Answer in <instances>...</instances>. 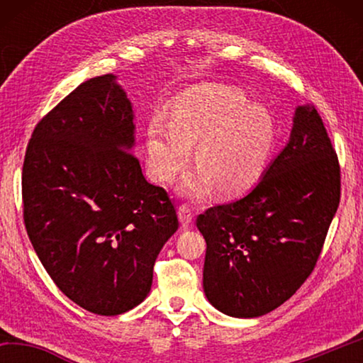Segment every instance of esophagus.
I'll use <instances>...</instances> for the list:
<instances>
[{"label": "esophagus", "mask_w": 363, "mask_h": 363, "mask_svg": "<svg viewBox=\"0 0 363 363\" xmlns=\"http://www.w3.org/2000/svg\"><path fill=\"white\" fill-rule=\"evenodd\" d=\"M179 220H181V224H182V227H189V225H192V223H194V211H192V208H190L189 205H181L179 206Z\"/></svg>", "instance_id": "1"}]
</instances>
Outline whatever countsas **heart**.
Returning <instances> with one entry per match:
<instances>
[{
    "label": "heart",
    "instance_id": "obj_1",
    "mask_svg": "<svg viewBox=\"0 0 363 363\" xmlns=\"http://www.w3.org/2000/svg\"><path fill=\"white\" fill-rule=\"evenodd\" d=\"M277 138V123L267 108L251 106L229 86H208L176 102L168 121L152 118L145 140L147 167L153 181L169 184L195 147L196 168L184 177L182 194L201 199L214 186L220 195H237L266 173Z\"/></svg>",
    "mask_w": 363,
    "mask_h": 363
}]
</instances>
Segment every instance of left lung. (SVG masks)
I'll return each mask as SVG.
<instances>
[{
  "label": "left lung",
  "instance_id": "8db88e82",
  "mask_svg": "<svg viewBox=\"0 0 363 363\" xmlns=\"http://www.w3.org/2000/svg\"><path fill=\"white\" fill-rule=\"evenodd\" d=\"M341 199V169L320 115L296 108L291 136L257 186L196 218L203 290L218 311L253 318L290 299L314 270Z\"/></svg>",
  "mask_w": 363,
  "mask_h": 363
}]
</instances>
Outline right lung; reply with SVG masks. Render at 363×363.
<instances>
[{
	"label": "right lung",
	"mask_w": 363,
	"mask_h": 363,
	"mask_svg": "<svg viewBox=\"0 0 363 363\" xmlns=\"http://www.w3.org/2000/svg\"><path fill=\"white\" fill-rule=\"evenodd\" d=\"M133 118L113 75L91 78L38 121L23 160L30 242L59 290L97 315L143 303L179 227L167 190L145 181L130 152Z\"/></svg>",
	"instance_id": "obj_1"
}]
</instances>
